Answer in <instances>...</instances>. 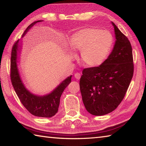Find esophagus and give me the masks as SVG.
<instances>
[{"label": "esophagus", "mask_w": 146, "mask_h": 146, "mask_svg": "<svg viewBox=\"0 0 146 146\" xmlns=\"http://www.w3.org/2000/svg\"><path fill=\"white\" fill-rule=\"evenodd\" d=\"M75 78L76 79H77V80H79V79L80 78V76H81V75H80V74L79 73H75Z\"/></svg>", "instance_id": "esophagus-1"}]
</instances>
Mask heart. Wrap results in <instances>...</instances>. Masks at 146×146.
Returning <instances> with one entry per match:
<instances>
[{
  "mask_svg": "<svg viewBox=\"0 0 146 146\" xmlns=\"http://www.w3.org/2000/svg\"><path fill=\"white\" fill-rule=\"evenodd\" d=\"M113 44L110 31L87 28L75 32L70 38V46L74 51L80 52L84 65L95 67L102 62Z\"/></svg>",
  "mask_w": 146,
  "mask_h": 146,
  "instance_id": "heart-1",
  "label": "heart"
}]
</instances>
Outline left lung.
<instances>
[{"label": "left lung", "instance_id": "left-lung-1", "mask_svg": "<svg viewBox=\"0 0 146 146\" xmlns=\"http://www.w3.org/2000/svg\"><path fill=\"white\" fill-rule=\"evenodd\" d=\"M115 43L108 58L98 67L84 69L80 80L82 101L90 114L102 116L117 108L126 93L134 71L129 40L115 24Z\"/></svg>", "mask_w": 146, "mask_h": 146}]
</instances>
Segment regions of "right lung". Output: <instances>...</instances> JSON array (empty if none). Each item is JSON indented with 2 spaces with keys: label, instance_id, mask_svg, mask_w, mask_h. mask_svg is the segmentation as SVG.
I'll list each match as a JSON object with an SVG mask.
<instances>
[{
  "label": "right lung",
  "instance_id": "add662e5",
  "mask_svg": "<svg viewBox=\"0 0 146 146\" xmlns=\"http://www.w3.org/2000/svg\"><path fill=\"white\" fill-rule=\"evenodd\" d=\"M41 21H37L31 24L24 31L23 37L32 26ZM19 41L18 40L14 44L11 50L10 76L12 85L21 103L31 114L36 117L50 118L57 113L60 97L65 88L71 82L72 75L68 76L55 90L46 95L39 96L31 93L24 86L17 67L18 52L21 49Z\"/></svg>",
  "mask_w": 146,
  "mask_h": 146
}]
</instances>
